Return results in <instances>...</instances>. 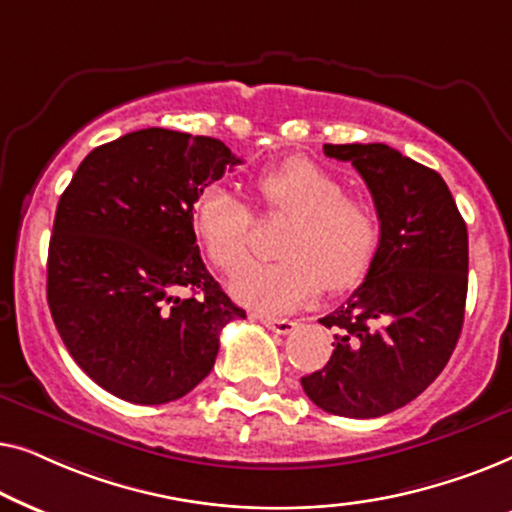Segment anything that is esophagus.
I'll return each instance as SVG.
<instances>
[{
  "label": "esophagus",
  "instance_id": "obj_1",
  "mask_svg": "<svg viewBox=\"0 0 512 512\" xmlns=\"http://www.w3.org/2000/svg\"><path fill=\"white\" fill-rule=\"evenodd\" d=\"M251 317L258 319V321H263V324L268 326L270 331H275V333H279V335H286V333H291L293 328H296V321H291V319L268 317V314H251Z\"/></svg>",
  "mask_w": 512,
  "mask_h": 512
}]
</instances>
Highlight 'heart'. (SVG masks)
<instances>
[{"mask_svg":"<svg viewBox=\"0 0 512 512\" xmlns=\"http://www.w3.org/2000/svg\"><path fill=\"white\" fill-rule=\"evenodd\" d=\"M256 198L268 214L293 216L277 263H251L230 293L261 310H293L321 291H345L366 275L380 244V214L345 181L307 158L258 174ZM191 226L209 261L233 272L249 258L254 214L226 186H207L191 207Z\"/></svg>","mask_w":512,"mask_h":512,"instance_id":"heart-1","label":"heart"}]
</instances>
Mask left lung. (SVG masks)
<instances>
[{"label":"left lung","mask_w":512,"mask_h":512,"mask_svg":"<svg viewBox=\"0 0 512 512\" xmlns=\"http://www.w3.org/2000/svg\"><path fill=\"white\" fill-rule=\"evenodd\" d=\"M324 153L361 174L382 233L359 289L319 319L335 331L331 361L300 384L331 415L382 417L422 394L457 347L466 223L443 177L387 144H324Z\"/></svg>","instance_id":"1"}]
</instances>
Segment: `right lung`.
<instances>
[{
	"label": "right lung",
	"instance_id": "right-lung-1",
	"mask_svg": "<svg viewBox=\"0 0 512 512\" xmlns=\"http://www.w3.org/2000/svg\"><path fill=\"white\" fill-rule=\"evenodd\" d=\"M221 139L146 128L97 146L60 195L46 296L67 352L123 401H177L244 319L200 258L191 207L240 165ZM187 296L181 297L180 291Z\"/></svg>",
	"mask_w": 512,
	"mask_h": 512
}]
</instances>
